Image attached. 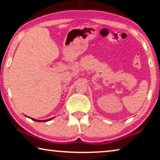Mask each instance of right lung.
Returning <instances> with one entry per match:
<instances>
[{
    "label": "right lung",
    "mask_w": 160,
    "mask_h": 160,
    "mask_svg": "<svg viewBox=\"0 0 160 160\" xmlns=\"http://www.w3.org/2000/svg\"><path fill=\"white\" fill-rule=\"evenodd\" d=\"M53 119V118H52V119H47V120H43V121H42V122H47V121H49V120H51V119ZM32 120H34V121H36V122H41V120H37V119H32Z\"/></svg>",
    "instance_id": "right-lung-1"
}]
</instances>
